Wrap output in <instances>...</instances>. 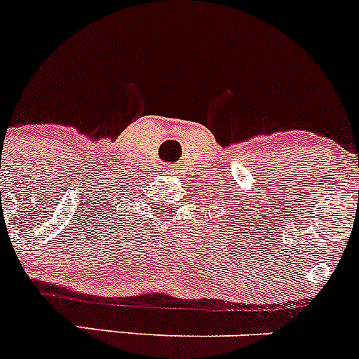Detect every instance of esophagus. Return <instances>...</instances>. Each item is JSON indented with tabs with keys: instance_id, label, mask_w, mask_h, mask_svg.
Listing matches in <instances>:
<instances>
[{
	"instance_id": "34e87169",
	"label": "esophagus",
	"mask_w": 359,
	"mask_h": 359,
	"mask_svg": "<svg viewBox=\"0 0 359 359\" xmlns=\"http://www.w3.org/2000/svg\"><path fill=\"white\" fill-rule=\"evenodd\" d=\"M163 170H165L167 174H172L174 170H176V167H174V165H165V167H163Z\"/></svg>"
}]
</instances>
